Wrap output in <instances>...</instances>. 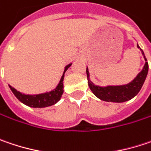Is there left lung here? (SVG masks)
Returning a JSON list of instances; mask_svg holds the SVG:
<instances>
[{
    "label": "left lung",
    "instance_id": "8db88e82",
    "mask_svg": "<svg viewBox=\"0 0 151 151\" xmlns=\"http://www.w3.org/2000/svg\"><path fill=\"white\" fill-rule=\"evenodd\" d=\"M137 47L140 48L137 45ZM141 50V49H140ZM142 54L144 55V58L145 59V64L143 68L142 71L138 73V75L134 78V80L129 82L125 85H119V86H106V87H100L94 85L89 79V72L87 68V76H88V86L93 92V93L104 101L108 102H124L135 97L138 92L140 91L144 82L145 81L148 70H149V64L146 62L145 53L143 50H141Z\"/></svg>",
    "mask_w": 151,
    "mask_h": 151
}]
</instances>
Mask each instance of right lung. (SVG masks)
<instances>
[{
  "label": "right lung",
  "instance_id": "add662e5",
  "mask_svg": "<svg viewBox=\"0 0 151 151\" xmlns=\"http://www.w3.org/2000/svg\"><path fill=\"white\" fill-rule=\"evenodd\" d=\"M71 64L72 63H70L65 67L64 72L61 77V80H60L58 85L56 87L55 89H53L51 91L32 95V94L22 93L20 92L17 91L14 88L11 87L10 85H8V86H9L11 91L13 92V93L15 95V97L23 104L27 105L28 106H31V107H34V108L47 107V106L56 104L58 101H59V100L61 99L62 94L63 93V78H64V73L71 66Z\"/></svg>",
  "mask_w": 151,
  "mask_h": 151
}]
</instances>
